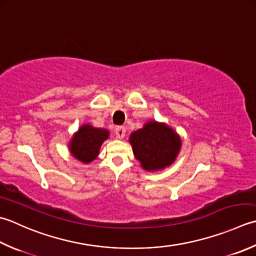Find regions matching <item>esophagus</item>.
Instances as JSON below:
<instances>
[{
    "instance_id": "1",
    "label": "esophagus",
    "mask_w": 256,
    "mask_h": 256,
    "mask_svg": "<svg viewBox=\"0 0 256 256\" xmlns=\"http://www.w3.org/2000/svg\"><path fill=\"white\" fill-rule=\"evenodd\" d=\"M125 133H126V131H125V128H123V126H116V128H115V135H116V138L118 140L124 138Z\"/></svg>"
}]
</instances>
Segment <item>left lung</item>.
Here are the masks:
<instances>
[{
    "label": "left lung",
    "mask_w": 256,
    "mask_h": 256,
    "mask_svg": "<svg viewBox=\"0 0 256 256\" xmlns=\"http://www.w3.org/2000/svg\"><path fill=\"white\" fill-rule=\"evenodd\" d=\"M134 156L148 172L170 166L181 150L178 134L164 123L150 121L130 135Z\"/></svg>",
    "instance_id": "left-lung-1"
}]
</instances>
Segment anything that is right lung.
Here are the masks:
<instances>
[{"mask_svg": "<svg viewBox=\"0 0 256 256\" xmlns=\"http://www.w3.org/2000/svg\"><path fill=\"white\" fill-rule=\"evenodd\" d=\"M108 136L110 132L108 130L84 124L73 135L68 144L70 152L78 161L88 164L98 158L101 145Z\"/></svg>", "mask_w": 256, "mask_h": 256, "instance_id": "obj_1", "label": "right lung"}]
</instances>
